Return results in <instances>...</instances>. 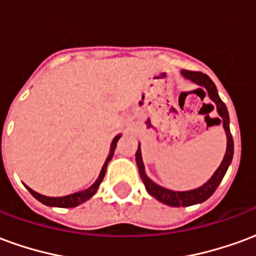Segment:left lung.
Instances as JSON below:
<instances>
[{
  "label": "left lung",
  "instance_id": "obj_1",
  "mask_svg": "<svg viewBox=\"0 0 256 256\" xmlns=\"http://www.w3.org/2000/svg\"><path fill=\"white\" fill-rule=\"evenodd\" d=\"M185 79H189L190 82L196 84L200 88H203L207 92V94L211 100L214 101L215 106H216V112L220 116L218 119L222 124H224V130L226 133V152L224 159L220 162V167L215 170L212 174V177L210 178L208 181L203 184L202 186H198L192 190H184V192H177V190H172V189L163 188L160 185H158L154 182L145 172V166L144 162H142V155H141V145L138 144V150L136 152V162H137V166H138L140 177L142 180V182L145 185L146 192L150 193L152 198H155L156 200H159L160 203L167 204V206H172V207H188V206H193V204H198L206 202L207 198L215 192V189L218 188V185L222 181V178L225 177L228 168L230 166L232 159H233V138H232L230 128H229V114H228V108L224 104V101L220 100V94H218V90L214 82L211 80L210 76H207L206 74L202 72H193V71H186L182 70L181 71ZM202 90V89H198Z\"/></svg>",
  "mask_w": 256,
  "mask_h": 256
}]
</instances>
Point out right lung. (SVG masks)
<instances>
[{"label":"right lung","mask_w":256,"mask_h":256,"mask_svg":"<svg viewBox=\"0 0 256 256\" xmlns=\"http://www.w3.org/2000/svg\"><path fill=\"white\" fill-rule=\"evenodd\" d=\"M122 137V134H118L115 138L112 140L111 142V148H110V154L106 156V162H104V166L101 168L100 174H98V178L96 180L94 184L93 185H90L89 188L84 189V190H79V192H75L72 194H67V196H62V198H50V196H44L41 193L36 192V190H32L28 186H26V188L28 189V192L34 196V198L38 200V202H41L42 204H45V206H49V207H62V208H70V207H76L79 204L84 203L86 200H89L96 192H97V189L100 186V184L102 182V178L106 176V166H108V163L112 159V156H114V152H115V148H116V142L119 141V138Z\"/></svg>","instance_id":"add662e5"}]
</instances>
